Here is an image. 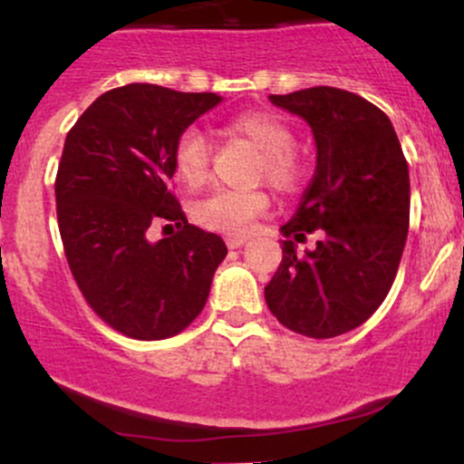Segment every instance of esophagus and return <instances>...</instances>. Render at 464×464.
Returning a JSON list of instances; mask_svg holds the SVG:
<instances>
[{
	"label": "esophagus",
	"instance_id": "obj_1",
	"mask_svg": "<svg viewBox=\"0 0 464 464\" xmlns=\"http://www.w3.org/2000/svg\"><path fill=\"white\" fill-rule=\"evenodd\" d=\"M227 245H228V248H240V246L246 245V237L231 236V237H227Z\"/></svg>",
	"mask_w": 464,
	"mask_h": 464
}]
</instances>
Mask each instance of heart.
Here are the masks:
<instances>
[{"instance_id":"obj_1","label":"heart","mask_w":464,"mask_h":464,"mask_svg":"<svg viewBox=\"0 0 464 464\" xmlns=\"http://www.w3.org/2000/svg\"><path fill=\"white\" fill-rule=\"evenodd\" d=\"M227 129L260 150L257 178L266 179L271 187L280 191H291L300 184L304 169L294 150L295 133L282 117L266 113V111H251V113L233 117ZM208 162H211V146H208L207 135L191 126L175 142V175L184 187L198 188L207 182ZM266 208H269V195L265 191L219 188L195 202L193 218L211 231L245 236Z\"/></svg>"}]
</instances>
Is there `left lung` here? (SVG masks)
I'll use <instances>...</instances> for the list:
<instances>
[{"instance_id":"1","label":"left lung","mask_w":464,"mask_h":464,"mask_svg":"<svg viewBox=\"0 0 464 464\" xmlns=\"http://www.w3.org/2000/svg\"><path fill=\"white\" fill-rule=\"evenodd\" d=\"M269 100L315 140L314 179L280 231L300 242L322 228V240L302 257L282 242L266 304L295 334L335 338L372 318L392 289L409 231L407 160L392 120L355 92L314 86Z\"/></svg>"}]
</instances>
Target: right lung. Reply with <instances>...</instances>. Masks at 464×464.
I'll return each instance as SVG.
<instances>
[{
    "instance_id": "1",
    "label": "right lung",
    "mask_w": 464,
    "mask_h": 464,
    "mask_svg": "<svg viewBox=\"0 0 464 464\" xmlns=\"http://www.w3.org/2000/svg\"><path fill=\"white\" fill-rule=\"evenodd\" d=\"M222 97L126 84L97 97L66 135L55 179L60 236L72 277L106 324L135 340L187 329L227 257L216 233L188 224L170 193L179 135ZM180 231L148 240L150 221Z\"/></svg>"
}]
</instances>
